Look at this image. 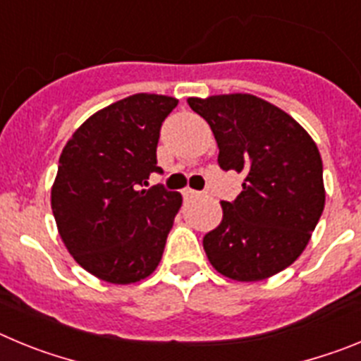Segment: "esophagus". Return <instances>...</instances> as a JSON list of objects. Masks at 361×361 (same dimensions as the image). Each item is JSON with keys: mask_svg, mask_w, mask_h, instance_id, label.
<instances>
[{"mask_svg": "<svg viewBox=\"0 0 361 361\" xmlns=\"http://www.w3.org/2000/svg\"><path fill=\"white\" fill-rule=\"evenodd\" d=\"M183 197L186 200H191V199H199V197H202V193H200V191L191 190V188H186V190L183 191Z\"/></svg>", "mask_w": 361, "mask_h": 361, "instance_id": "obj_1", "label": "esophagus"}]
</instances>
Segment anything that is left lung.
<instances>
[{"instance_id": "1", "label": "left lung", "mask_w": 361, "mask_h": 361, "mask_svg": "<svg viewBox=\"0 0 361 361\" xmlns=\"http://www.w3.org/2000/svg\"><path fill=\"white\" fill-rule=\"evenodd\" d=\"M208 121L222 170L244 173L240 195L222 200V222L204 237L220 275L238 282L269 279L305 250L325 204L317 145L289 114L250 94L190 97Z\"/></svg>"}]
</instances>
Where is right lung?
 Listing matches in <instances>:
<instances>
[{"mask_svg": "<svg viewBox=\"0 0 361 361\" xmlns=\"http://www.w3.org/2000/svg\"><path fill=\"white\" fill-rule=\"evenodd\" d=\"M177 103L157 94L121 99L88 117L63 148L52 186L57 231L75 262L104 282H139L161 262L183 195L139 186L162 173L159 135Z\"/></svg>", "mask_w": 361, "mask_h": 361, "instance_id": "1", "label": "right lung"}]
</instances>
